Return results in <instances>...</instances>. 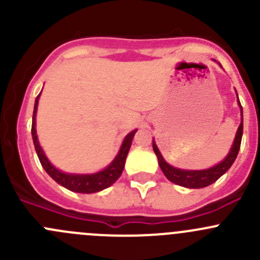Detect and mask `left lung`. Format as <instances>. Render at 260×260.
Segmentation results:
<instances>
[{
  "label": "left lung",
  "instance_id": "8db88e82",
  "mask_svg": "<svg viewBox=\"0 0 260 260\" xmlns=\"http://www.w3.org/2000/svg\"><path fill=\"white\" fill-rule=\"evenodd\" d=\"M240 104V102H239ZM241 109V106H240ZM241 115H243V109H241ZM241 136H243V121H241L240 126H239L238 133H236L235 140H234L233 148H231L230 153L228 154L225 159L221 161L217 166L212 167L210 169H205V171H183V169H177L174 167L169 166L161 156L160 151L158 150L155 144L153 143L154 153L156 154L158 158L159 166L163 171L164 176L173 183L178 184V186L187 187V188H204V187L210 186L214 182H216L228 169L233 166L235 161L236 156H238L239 149H240L241 144Z\"/></svg>",
  "mask_w": 260,
  "mask_h": 260
}]
</instances>
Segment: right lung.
I'll use <instances>...</instances> for the list:
<instances>
[{
    "label": "right lung",
    "instance_id": "obj_1",
    "mask_svg": "<svg viewBox=\"0 0 260 260\" xmlns=\"http://www.w3.org/2000/svg\"><path fill=\"white\" fill-rule=\"evenodd\" d=\"M40 93L38 94L37 100H35V106H34V114H32V125H31V135L32 140H34V146L35 150H37L38 156H39V160L42 163L43 168L45 169L46 173L56 182L60 186L66 187L69 191L78 192V193H94V192L102 191V189L107 188V187L111 186L112 183L119 179V177L121 176L122 171H124L125 167V159H126L127 153L130 150L131 141H133L134 135H135L136 130L131 131L129 135L125 138L124 143H122L121 149H120L119 154L115 158V160L107 167L106 169H104L102 172L94 174H67L63 172L58 171L55 167H53L50 164V161L48 160V158L44 154L43 149L40 148L39 141H38L37 136V130H35V116H37V110H38V100H39Z\"/></svg>",
    "mask_w": 260,
    "mask_h": 260
}]
</instances>
